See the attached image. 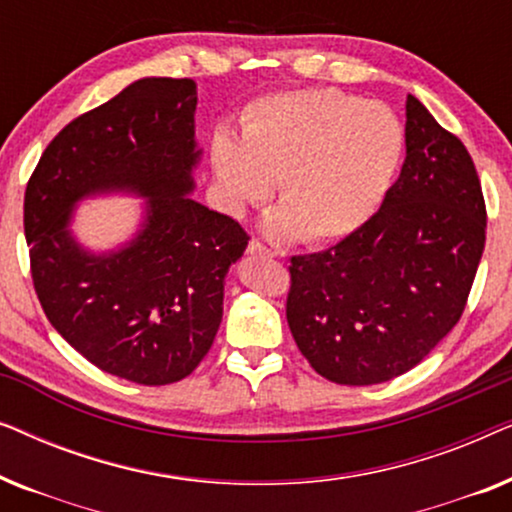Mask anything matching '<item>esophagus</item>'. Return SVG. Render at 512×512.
I'll return each mask as SVG.
<instances>
[{
	"label": "esophagus",
	"instance_id": "34e87169",
	"mask_svg": "<svg viewBox=\"0 0 512 512\" xmlns=\"http://www.w3.org/2000/svg\"><path fill=\"white\" fill-rule=\"evenodd\" d=\"M247 251H249L251 256H268V258H275V256H277V251L268 249V247H265V244H261L258 240H251Z\"/></svg>",
	"mask_w": 512,
	"mask_h": 512
}]
</instances>
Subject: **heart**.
Segmentation results:
<instances>
[{
  "instance_id": "obj_1",
  "label": "heart",
  "mask_w": 512,
  "mask_h": 512,
  "mask_svg": "<svg viewBox=\"0 0 512 512\" xmlns=\"http://www.w3.org/2000/svg\"><path fill=\"white\" fill-rule=\"evenodd\" d=\"M403 146V125L387 104L338 88H300L251 102L242 139L216 132L212 165L230 209L268 198L277 181L282 207L265 221L270 233L326 244L375 214Z\"/></svg>"
}]
</instances>
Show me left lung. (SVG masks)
<instances>
[{
  "label": "left lung",
  "instance_id": "1",
  "mask_svg": "<svg viewBox=\"0 0 512 512\" xmlns=\"http://www.w3.org/2000/svg\"><path fill=\"white\" fill-rule=\"evenodd\" d=\"M485 228L471 153L408 95L405 163L382 207L335 247L291 258L300 354L349 387L408 373L464 314Z\"/></svg>",
  "mask_w": 512,
  "mask_h": 512
}]
</instances>
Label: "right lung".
<instances>
[{
  "instance_id": "add662e5",
  "label": "right lung",
  "mask_w": 512,
  "mask_h": 512,
  "mask_svg": "<svg viewBox=\"0 0 512 512\" xmlns=\"http://www.w3.org/2000/svg\"><path fill=\"white\" fill-rule=\"evenodd\" d=\"M193 79H139L65 125L25 191L34 291L48 321L104 373L160 387L191 375L223 317V279L249 235L191 195ZM144 194L143 230L123 250L90 255L68 230L95 192Z\"/></svg>"
}]
</instances>
